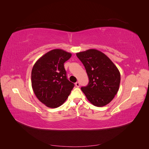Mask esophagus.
Returning <instances> with one entry per match:
<instances>
[{"instance_id": "esophagus-1", "label": "esophagus", "mask_w": 149, "mask_h": 149, "mask_svg": "<svg viewBox=\"0 0 149 149\" xmlns=\"http://www.w3.org/2000/svg\"><path fill=\"white\" fill-rule=\"evenodd\" d=\"M75 85H76V87H79V83L78 81H77L75 83Z\"/></svg>"}]
</instances>
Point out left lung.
<instances>
[{"instance_id":"obj_1","label":"left lung","mask_w":149,"mask_h":149,"mask_svg":"<svg viewBox=\"0 0 149 149\" xmlns=\"http://www.w3.org/2000/svg\"><path fill=\"white\" fill-rule=\"evenodd\" d=\"M89 78L86 86L81 87L88 100L94 106L107 105L118 93L120 74L119 70L104 53L96 49L76 53Z\"/></svg>"}]
</instances>
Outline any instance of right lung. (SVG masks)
I'll list each match as a JSON object with an SVG mask.
<instances>
[{
    "mask_svg": "<svg viewBox=\"0 0 149 149\" xmlns=\"http://www.w3.org/2000/svg\"><path fill=\"white\" fill-rule=\"evenodd\" d=\"M71 53L61 49L47 52L36 61L31 70V81L38 100L46 106L56 108L67 100L74 83L67 79L65 62Z\"/></svg>",
    "mask_w": 149,
    "mask_h": 149,
    "instance_id": "obj_1",
    "label": "right lung"
}]
</instances>
